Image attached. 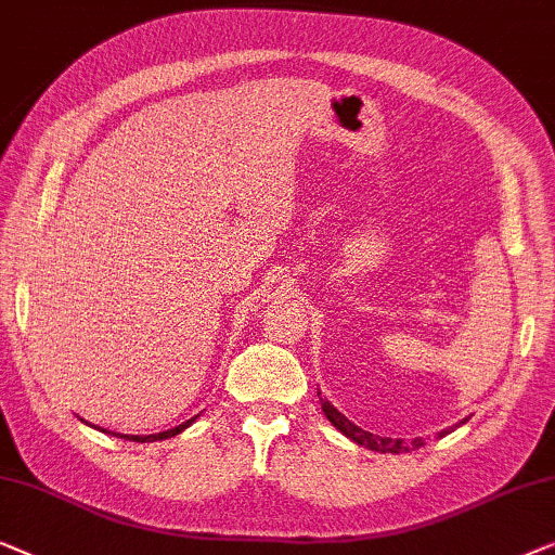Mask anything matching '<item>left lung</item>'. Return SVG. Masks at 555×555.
Returning <instances> with one entry per match:
<instances>
[{"instance_id": "left-lung-1", "label": "left lung", "mask_w": 555, "mask_h": 555, "mask_svg": "<svg viewBox=\"0 0 555 555\" xmlns=\"http://www.w3.org/2000/svg\"><path fill=\"white\" fill-rule=\"evenodd\" d=\"M317 395H319V402H322L326 420H330V423L337 427L341 435H347L349 440H354L357 444H364V448H370L374 452H395V455H400V452H410V448H423L425 444L420 437H415L412 442H404V440H392V437H379V435L366 433V430H362V427H357L354 423H349V420L341 415V412L334 408L330 400H324L322 392H317ZM442 433H448V430H442ZM442 433H440V437H442Z\"/></svg>"}]
</instances>
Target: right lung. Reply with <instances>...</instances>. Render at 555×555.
Here are the masks:
<instances>
[{
    "label": "right lung",
    "mask_w": 555,
    "mask_h": 555,
    "mask_svg": "<svg viewBox=\"0 0 555 555\" xmlns=\"http://www.w3.org/2000/svg\"><path fill=\"white\" fill-rule=\"evenodd\" d=\"M193 420L196 417H191L189 423H183V425H178V427H173V430H166V433H158V435H115V433H111V435H115V437H125V440H132V442H155V440H168V437H173V435H178V433H183L185 427H189ZM105 433V430H103Z\"/></svg>",
    "instance_id": "obj_1"
}]
</instances>
